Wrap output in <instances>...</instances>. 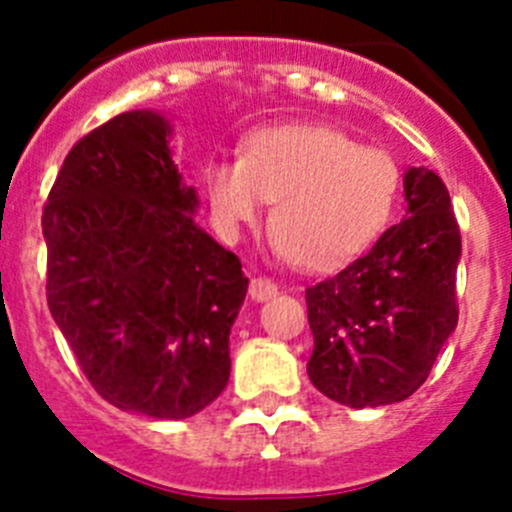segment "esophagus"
Masks as SVG:
<instances>
[{"mask_svg": "<svg viewBox=\"0 0 512 512\" xmlns=\"http://www.w3.org/2000/svg\"><path fill=\"white\" fill-rule=\"evenodd\" d=\"M248 295H251V300L264 302L277 295V284L269 277H253L251 284H248Z\"/></svg>", "mask_w": 512, "mask_h": 512, "instance_id": "obj_1", "label": "esophagus"}]
</instances>
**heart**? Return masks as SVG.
<instances>
[{
  "label": "heart",
  "instance_id": "obj_1",
  "mask_svg": "<svg viewBox=\"0 0 512 512\" xmlns=\"http://www.w3.org/2000/svg\"><path fill=\"white\" fill-rule=\"evenodd\" d=\"M207 189L228 233L256 223L266 202L271 233L305 269H330L379 235L400 192V169L382 148L325 125L259 130L243 158L212 161Z\"/></svg>",
  "mask_w": 512,
  "mask_h": 512
}]
</instances>
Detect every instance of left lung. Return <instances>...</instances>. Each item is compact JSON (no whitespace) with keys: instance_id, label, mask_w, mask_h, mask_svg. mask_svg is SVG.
Here are the masks:
<instances>
[{"instance_id":"1","label":"left lung","mask_w":512,"mask_h":512,"mask_svg":"<svg viewBox=\"0 0 512 512\" xmlns=\"http://www.w3.org/2000/svg\"><path fill=\"white\" fill-rule=\"evenodd\" d=\"M408 217L364 256L305 289L310 382L348 408L392 405L428 379L454 333L461 233L446 184L428 169L405 174Z\"/></svg>"}]
</instances>
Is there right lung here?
Instances as JSON below:
<instances>
[{
	"instance_id": "1",
	"label": "right lung",
	"mask_w": 512,
	"mask_h": 512,
	"mask_svg": "<svg viewBox=\"0 0 512 512\" xmlns=\"http://www.w3.org/2000/svg\"><path fill=\"white\" fill-rule=\"evenodd\" d=\"M156 112H122L69 151L43 207L45 297L81 372L120 410L179 420L230 377L241 261L192 220Z\"/></svg>"
}]
</instances>
